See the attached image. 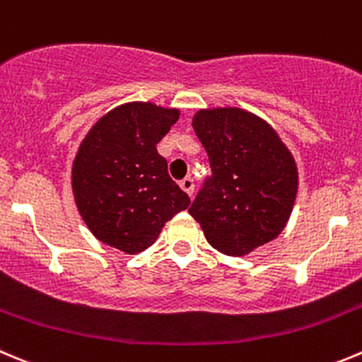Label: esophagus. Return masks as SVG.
I'll use <instances>...</instances> for the list:
<instances>
[{
  "mask_svg": "<svg viewBox=\"0 0 362 362\" xmlns=\"http://www.w3.org/2000/svg\"><path fill=\"white\" fill-rule=\"evenodd\" d=\"M180 187L187 192L189 197H192V192H194V180L191 177H185L184 180L180 182Z\"/></svg>",
  "mask_w": 362,
  "mask_h": 362,
  "instance_id": "obj_1",
  "label": "esophagus"
}]
</instances>
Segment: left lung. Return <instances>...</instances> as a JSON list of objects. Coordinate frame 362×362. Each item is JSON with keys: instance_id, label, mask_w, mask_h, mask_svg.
Listing matches in <instances>:
<instances>
[{"instance_id": "1", "label": "left lung", "mask_w": 362, "mask_h": 362, "mask_svg": "<svg viewBox=\"0 0 362 362\" xmlns=\"http://www.w3.org/2000/svg\"><path fill=\"white\" fill-rule=\"evenodd\" d=\"M192 128L211 162V177L189 214L218 252L246 255L284 230L298 189L293 155L276 132L241 109L200 110Z\"/></svg>"}]
</instances>
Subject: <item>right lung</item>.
Instances as JSON below:
<instances>
[{"label": "right lung", "mask_w": 362, "mask_h": 362, "mask_svg": "<svg viewBox=\"0 0 362 362\" xmlns=\"http://www.w3.org/2000/svg\"><path fill=\"white\" fill-rule=\"evenodd\" d=\"M177 119V109L143 101L121 105L80 144L73 164L74 200L89 230L105 245L143 252L164 223L191 204L157 151Z\"/></svg>", "instance_id": "1"}]
</instances>
